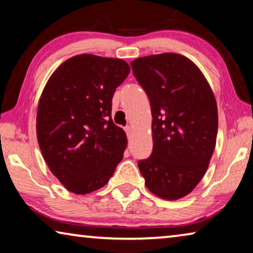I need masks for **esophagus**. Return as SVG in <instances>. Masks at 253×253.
I'll list each match as a JSON object with an SVG mask.
<instances>
[{
	"label": "esophagus",
	"instance_id": "34e87169",
	"mask_svg": "<svg viewBox=\"0 0 253 253\" xmlns=\"http://www.w3.org/2000/svg\"><path fill=\"white\" fill-rule=\"evenodd\" d=\"M125 130H126V132H127V136L130 137L131 134H132V127H131V126H126V127H125Z\"/></svg>",
	"mask_w": 253,
	"mask_h": 253
}]
</instances>
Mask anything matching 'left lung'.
<instances>
[{"label": "left lung", "instance_id": "left-lung-1", "mask_svg": "<svg viewBox=\"0 0 253 253\" xmlns=\"http://www.w3.org/2000/svg\"><path fill=\"white\" fill-rule=\"evenodd\" d=\"M130 66L153 116V152L138 162V169L153 194L178 200L200 183L215 148V97L201 70L184 55H147Z\"/></svg>", "mask_w": 253, "mask_h": 253}]
</instances>
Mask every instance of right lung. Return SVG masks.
Segmentation results:
<instances>
[{
  "instance_id": "add662e5",
  "label": "right lung",
  "mask_w": 253,
  "mask_h": 253,
  "mask_svg": "<svg viewBox=\"0 0 253 253\" xmlns=\"http://www.w3.org/2000/svg\"><path fill=\"white\" fill-rule=\"evenodd\" d=\"M129 71L122 59L75 55L42 91L38 142L51 173L72 193L99 190L123 160L127 137L111 119V99Z\"/></svg>"
}]
</instances>
